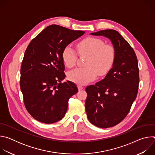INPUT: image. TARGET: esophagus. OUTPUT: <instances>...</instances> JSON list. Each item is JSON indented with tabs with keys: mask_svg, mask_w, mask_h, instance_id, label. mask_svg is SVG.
Segmentation results:
<instances>
[{
	"mask_svg": "<svg viewBox=\"0 0 155 155\" xmlns=\"http://www.w3.org/2000/svg\"><path fill=\"white\" fill-rule=\"evenodd\" d=\"M77 86H78V88L79 90H81L83 89V86H81V84H78Z\"/></svg>",
	"mask_w": 155,
	"mask_h": 155,
	"instance_id": "34e87169",
	"label": "esophagus"
}]
</instances>
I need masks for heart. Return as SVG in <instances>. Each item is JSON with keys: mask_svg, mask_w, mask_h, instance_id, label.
<instances>
[{"mask_svg": "<svg viewBox=\"0 0 155 155\" xmlns=\"http://www.w3.org/2000/svg\"><path fill=\"white\" fill-rule=\"evenodd\" d=\"M77 50L80 55H87L84 68H77L69 74V78L78 84H85L93 80L99 75L105 74L112 67L115 50L110 45H104L99 38L87 37L77 45ZM77 59L75 50L70 46L65 48L62 53V59L69 68L74 67Z\"/></svg>", "mask_w": 155, "mask_h": 155, "instance_id": "1", "label": "heart"}]
</instances>
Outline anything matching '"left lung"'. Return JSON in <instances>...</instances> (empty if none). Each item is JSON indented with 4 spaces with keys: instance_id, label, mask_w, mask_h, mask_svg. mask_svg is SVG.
Segmentation results:
<instances>
[{
    "instance_id": "8db88e82",
    "label": "left lung",
    "mask_w": 155,
    "mask_h": 155,
    "mask_svg": "<svg viewBox=\"0 0 155 155\" xmlns=\"http://www.w3.org/2000/svg\"><path fill=\"white\" fill-rule=\"evenodd\" d=\"M90 34L104 36L111 41L115 58L112 68L105 78L86 88L87 117L98 127H113L126 117L137 97L138 61L133 48L118 31L107 29Z\"/></svg>"
}]
</instances>
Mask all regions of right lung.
<instances>
[{"label":"right lung","mask_w":155,"mask_h":155,"mask_svg":"<svg viewBox=\"0 0 155 155\" xmlns=\"http://www.w3.org/2000/svg\"><path fill=\"white\" fill-rule=\"evenodd\" d=\"M84 34L52 25L28 45L21 64L20 87L25 107L36 120L51 124L61 120L69 98L78 92L74 83H61L65 77L62 53Z\"/></svg>","instance_id":"obj_1"}]
</instances>
